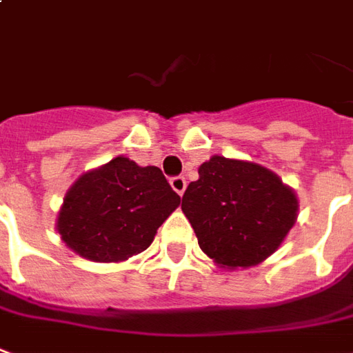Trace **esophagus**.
<instances>
[{
	"label": "esophagus",
	"instance_id": "esophagus-1",
	"mask_svg": "<svg viewBox=\"0 0 353 353\" xmlns=\"http://www.w3.org/2000/svg\"><path fill=\"white\" fill-rule=\"evenodd\" d=\"M170 185H172V189H174V191H176L179 196H183L185 187H187V181H185V177H181V176L172 177V179H170Z\"/></svg>",
	"mask_w": 353,
	"mask_h": 353
}]
</instances>
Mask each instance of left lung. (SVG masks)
Instances as JSON below:
<instances>
[{
  "label": "left lung",
  "mask_w": 353,
  "mask_h": 353,
  "mask_svg": "<svg viewBox=\"0 0 353 353\" xmlns=\"http://www.w3.org/2000/svg\"><path fill=\"white\" fill-rule=\"evenodd\" d=\"M181 210L216 265L246 270L287 239L296 223L298 196L262 164L214 154L187 187Z\"/></svg>",
  "instance_id": "obj_1"
}]
</instances>
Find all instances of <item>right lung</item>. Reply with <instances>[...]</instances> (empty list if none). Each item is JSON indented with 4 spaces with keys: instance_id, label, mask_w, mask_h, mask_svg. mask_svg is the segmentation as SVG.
Listing matches in <instances>:
<instances>
[{
    "instance_id": "add662e5",
    "label": "right lung",
    "mask_w": 353,
    "mask_h": 353,
    "mask_svg": "<svg viewBox=\"0 0 353 353\" xmlns=\"http://www.w3.org/2000/svg\"><path fill=\"white\" fill-rule=\"evenodd\" d=\"M181 204L157 166L124 154L78 177L57 214V231L90 262H125L147 250L159 228Z\"/></svg>"
}]
</instances>
